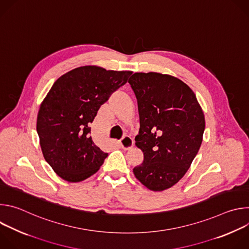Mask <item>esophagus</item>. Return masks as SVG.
Wrapping results in <instances>:
<instances>
[{
    "label": "esophagus",
    "mask_w": 249,
    "mask_h": 249,
    "mask_svg": "<svg viewBox=\"0 0 249 249\" xmlns=\"http://www.w3.org/2000/svg\"><path fill=\"white\" fill-rule=\"evenodd\" d=\"M120 146L124 150H129L134 146V140L130 136L126 135L120 140Z\"/></svg>",
    "instance_id": "esophagus-1"
}]
</instances>
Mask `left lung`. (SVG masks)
<instances>
[{
  "label": "left lung",
  "instance_id": "1",
  "mask_svg": "<svg viewBox=\"0 0 249 249\" xmlns=\"http://www.w3.org/2000/svg\"><path fill=\"white\" fill-rule=\"evenodd\" d=\"M137 101L140 130L136 146L144 160L136 178L153 191L178 182L202 144L205 117L192 89L179 79L160 73H135L129 79Z\"/></svg>",
  "mask_w": 249,
  "mask_h": 249
}]
</instances>
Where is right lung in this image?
I'll list each match as a JSON object with an SVG mask.
<instances>
[{
  "mask_svg": "<svg viewBox=\"0 0 249 249\" xmlns=\"http://www.w3.org/2000/svg\"><path fill=\"white\" fill-rule=\"evenodd\" d=\"M131 74L84 66L53 84L40 105L36 131L45 160L64 180L87 179L108 156L93 143L89 126L100 106Z\"/></svg>",
  "mask_w": 249,
  "mask_h": 249,
  "instance_id": "obj_1",
  "label": "right lung"
}]
</instances>
